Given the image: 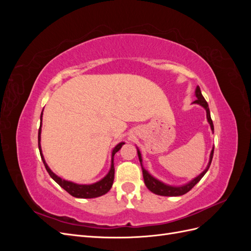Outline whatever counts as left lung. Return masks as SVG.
I'll return each mask as SVG.
<instances>
[{
  "instance_id": "8db88e82",
  "label": "left lung",
  "mask_w": 251,
  "mask_h": 251,
  "mask_svg": "<svg viewBox=\"0 0 251 251\" xmlns=\"http://www.w3.org/2000/svg\"><path fill=\"white\" fill-rule=\"evenodd\" d=\"M195 95L197 97V100L193 102V103H197L201 105L202 108L205 109V111H206V118H207V121L208 124L210 126V128L212 133H214V124H212V120H211V117H210V112H209V108H208V103L206 102V100H204V97L201 93V90L199 88V86H197L196 88V91H195ZM137 149V153H138V158H139V161H140V164H141V169H142V175H143V180H144V183H146L147 187L150 189V191L151 193H154L156 195H159V196H166V197H177V196H182L186 194L187 192L191 191V189L198 183V182L202 179V177L204 176L205 174H206V172L208 171L209 166H210V163H211V160H212V156H214V150H215V147H212V150L210 151V155H209V161H208V164L206 166V169H205L200 175H198V176L195 177L193 180H191L189 182H187V183L183 184V185H178V186H175V185H170V184H166L164 183V182L160 181L159 179L155 178L153 175H151L146 169L143 168L142 165V156H141V153L138 148Z\"/></svg>"
}]
</instances>
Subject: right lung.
<instances>
[{
  "mask_svg": "<svg viewBox=\"0 0 251 251\" xmlns=\"http://www.w3.org/2000/svg\"><path fill=\"white\" fill-rule=\"evenodd\" d=\"M42 120H43V112L41 114V125H40V128H39V150H40L41 158L44 162L45 168H46L48 174L50 175V177L54 180L59 186H62L66 192L69 193L71 196L75 197V198H82V199L97 198V197H100L104 194H107L111 189V187L113 185V181H114V173H115V169H114V155L117 153V151L121 149V147H123L126 142L121 141L118 144H116L115 148L113 149L112 158H111V168H110L108 174L105 175L102 179H100V181H97V182H95V183H92V184H78V183H75V182L65 180L63 178L58 177L56 174H54L51 171L46 160H45L43 151H42V147H41Z\"/></svg>",
  "mask_w": 251,
  "mask_h": 251,
  "instance_id": "obj_1",
  "label": "right lung"
}]
</instances>
